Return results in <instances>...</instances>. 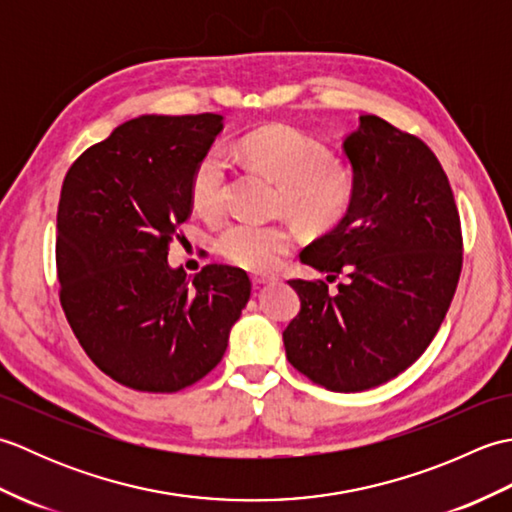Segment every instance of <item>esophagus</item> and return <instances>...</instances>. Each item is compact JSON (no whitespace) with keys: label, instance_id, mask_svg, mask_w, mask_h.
Listing matches in <instances>:
<instances>
[{"label":"esophagus","instance_id":"esophagus-1","mask_svg":"<svg viewBox=\"0 0 512 512\" xmlns=\"http://www.w3.org/2000/svg\"><path fill=\"white\" fill-rule=\"evenodd\" d=\"M250 279H253L255 286H262V284H270V281H277V277H273V275H253Z\"/></svg>","mask_w":512,"mask_h":512}]
</instances>
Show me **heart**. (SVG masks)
Instances as JSON below:
<instances>
[{
	"mask_svg": "<svg viewBox=\"0 0 512 512\" xmlns=\"http://www.w3.org/2000/svg\"><path fill=\"white\" fill-rule=\"evenodd\" d=\"M237 156L279 184L277 209L303 231L325 233L350 211L356 195V173L341 158H330L319 143L288 127H264L237 143ZM228 160L222 149H209L195 162L189 200L204 217L224 209ZM295 246L288 224L233 222L217 237V250L246 270H273Z\"/></svg>",
	"mask_w": 512,
	"mask_h": 512,
	"instance_id": "1",
	"label": "heart"
}]
</instances>
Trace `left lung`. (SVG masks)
<instances>
[{
	"mask_svg": "<svg viewBox=\"0 0 512 512\" xmlns=\"http://www.w3.org/2000/svg\"><path fill=\"white\" fill-rule=\"evenodd\" d=\"M356 173L350 211L301 253L339 275L290 279L301 312L286 356L332 391H365L405 372L440 330L462 270V231L447 173L420 138L372 114L343 138Z\"/></svg>",
	"mask_w": 512,
	"mask_h": 512,
	"instance_id": "obj_1",
	"label": "left lung"
}]
</instances>
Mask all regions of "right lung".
I'll list each match as a JSON object with an SVG mask.
<instances>
[{
  "mask_svg": "<svg viewBox=\"0 0 512 512\" xmlns=\"http://www.w3.org/2000/svg\"><path fill=\"white\" fill-rule=\"evenodd\" d=\"M222 129L220 114H145L65 173L61 306L92 363L125 387L171 394L198 383L222 361L250 299L242 268L209 264L191 279L167 262L191 213V171Z\"/></svg>",
  "mask_w": 512,
  "mask_h": 512,
  "instance_id": "right-lung-1",
  "label": "right lung"
}]
</instances>
